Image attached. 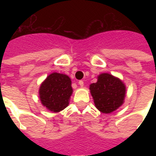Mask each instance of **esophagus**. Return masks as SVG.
Segmentation results:
<instances>
[{"label": "esophagus", "instance_id": "1", "mask_svg": "<svg viewBox=\"0 0 156 156\" xmlns=\"http://www.w3.org/2000/svg\"><path fill=\"white\" fill-rule=\"evenodd\" d=\"M78 85L80 86L81 87H83V86H84V83H83V81H79V82H78Z\"/></svg>", "mask_w": 156, "mask_h": 156}]
</instances>
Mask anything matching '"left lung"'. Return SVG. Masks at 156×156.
<instances>
[{
  "mask_svg": "<svg viewBox=\"0 0 156 156\" xmlns=\"http://www.w3.org/2000/svg\"><path fill=\"white\" fill-rule=\"evenodd\" d=\"M90 92L96 108L103 113H111L124 104L126 87L125 83L108 73L97 77V82L90 85Z\"/></svg>",
  "mask_w": 156,
  "mask_h": 156,
  "instance_id": "1",
  "label": "left lung"
}]
</instances>
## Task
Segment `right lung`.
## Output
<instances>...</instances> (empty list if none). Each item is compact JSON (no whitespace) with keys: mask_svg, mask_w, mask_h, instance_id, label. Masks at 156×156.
<instances>
[{"mask_svg":"<svg viewBox=\"0 0 156 156\" xmlns=\"http://www.w3.org/2000/svg\"><path fill=\"white\" fill-rule=\"evenodd\" d=\"M68 75L54 72L48 76L40 87L39 95L44 107L52 112H59L69 105L73 93Z\"/></svg>","mask_w":156,"mask_h":156,"instance_id":"add662e5","label":"right lung"}]
</instances>
